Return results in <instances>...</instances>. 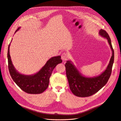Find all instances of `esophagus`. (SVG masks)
I'll return each instance as SVG.
<instances>
[{"label":"esophagus","mask_w":121,"mask_h":121,"mask_svg":"<svg viewBox=\"0 0 121 121\" xmlns=\"http://www.w3.org/2000/svg\"><path fill=\"white\" fill-rule=\"evenodd\" d=\"M69 58V55L67 53H64L62 54L61 55V59L65 61V60H67Z\"/></svg>","instance_id":"obj_1"}]
</instances>
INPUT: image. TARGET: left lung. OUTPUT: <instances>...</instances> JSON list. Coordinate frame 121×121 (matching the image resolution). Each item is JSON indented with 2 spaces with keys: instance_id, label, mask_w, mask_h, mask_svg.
Here are the masks:
<instances>
[{
  "instance_id": "obj_1",
  "label": "left lung",
  "mask_w": 121,
  "mask_h": 121,
  "mask_svg": "<svg viewBox=\"0 0 121 121\" xmlns=\"http://www.w3.org/2000/svg\"><path fill=\"white\" fill-rule=\"evenodd\" d=\"M99 34L108 40L112 51L110 63L104 72L98 76L88 78L82 76L71 61H67L65 65L70 89L73 94L76 96L86 97L95 94L105 85L110 77L114 60V49L111 39L106 31L101 29Z\"/></svg>"
}]
</instances>
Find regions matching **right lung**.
<instances>
[{
	"label": "right lung",
	"instance_id": "1",
	"mask_svg": "<svg viewBox=\"0 0 121 121\" xmlns=\"http://www.w3.org/2000/svg\"><path fill=\"white\" fill-rule=\"evenodd\" d=\"M19 29H17L16 31ZM8 46L7 58L8 69L13 81L22 90L28 94H37L43 92L48 88L49 78L52 71L58 64L62 63L61 56H58L50 58L39 72L33 75H24L17 72L13 66L9 54Z\"/></svg>",
	"mask_w": 121,
	"mask_h": 121
}]
</instances>
